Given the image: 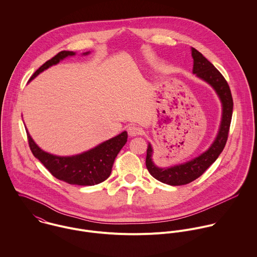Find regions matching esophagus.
<instances>
[{"mask_svg": "<svg viewBox=\"0 0 257 257\" xmlns=\"http://www.w3.org/2000/svg\"><path fill=\"white\" fill-rule=\"evenodd\" d=\"M141 133H142V130H141L139 126L135 125V124H132V125H130V126L127 127V134H128V136L132 137V138L139 136Z\"/></svg>", "mask_w": 257, "mask_h": 257, "instance_id": "obj_1", "label": "esophagus"}]
</instances>
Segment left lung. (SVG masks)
Segmentation results:
<instances>
[{
  "instance_id": "left-lung-1",
  "label": "left lung",
  "mask_w": 257,
  "mask_h": 257,
  "mask_svg": "<svg viewBox=\"0 0 257 257\" xmlns=\"http://www.w3.org/2000/svg\"><path fill=\"white\" fill-rule=\"evenodd\" d=\"M193 57V73L198 78L207 82L220 98L221 103V119L218 135L205 152L199 156L181 164L161 168L152 160L153 148L148 144L147 164L148 172L158 181L171 186H180L190 183L199 178L219 157L227 141L229 125L231 121L233 102L227 82L220 71L197 49L191 48Z\"/></svg>"
}]
</instances>
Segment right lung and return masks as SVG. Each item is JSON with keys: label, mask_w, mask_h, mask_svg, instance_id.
Instances as JSON below:
<instances>
[{"label": "right lung", "mask_w": 257, "mask_h": 257, "mask_svg": "<svg viewBox=\"0 0 257 257\" xmlns=\"http://www.w3.org/2000/svg\"><path fill=\"white\" fill-rule=\"evenodd\" d=\"M90 51L83 53V55H88ZM75 54L76 53L73 51L66 50L57 53L54 57L41 65L31 77L30 81L52 65H56L64 58L74 56ZM26 131L33 154L46 167V169L55 178L63 182L80 186H93L108 179L117 153L127 141V133L124 131L109 141L80 154L58 156L42 150L32 139L27 126Z\"/></svg>", "instance_id": "1"}]
</instances>
